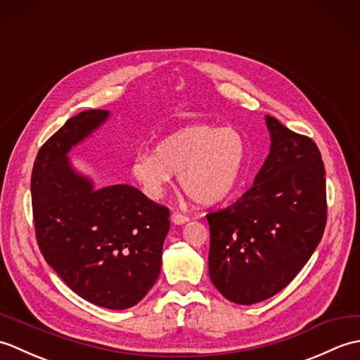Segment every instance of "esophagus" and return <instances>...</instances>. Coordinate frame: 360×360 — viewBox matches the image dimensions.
<instances>
[{
    "label": "esophagus",
    "instance_id": "1",
    "mask_svg": "<svg viewBox=\"0 0 360 360\" xmlns=\"http://www.w3.org/2000/svg\"><path fill=\"white\" fill-rule=\"evenodd\" d=\"M188 219L190 218L186 217V215H182V213H178V212H173L172 213V221H173L174 224H186Z\"/></svg>",
    "mask_w": 360,
    "mask_h": 360
}]
</instances>
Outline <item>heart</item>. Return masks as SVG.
I'll return each mask as SVG.
<instances>
[{
	"label": "heart",
	"instance_id": "1",
	"mask_svg": "<svg viewBox=\"0 0 360 360\" xmlns=\"http://www.w3.org/2000/svg\"><path fill=\"white\" fill-rule=\"evenodd\" d=\"M246 158V142L235 128L195 124L160 141L155 153H137L131 173L145 195L159 198L178 173L181 188L193 202L213 205L233 192Z\"/></svg>",
	"mask_w": 360,
	"mask_h": 360
}]
</instances>
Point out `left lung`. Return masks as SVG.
<instances>
[{"mask_svg":"<svg viewBox=\"0 0 360 360\" xmlns=\"http://www.w3.org/2000/svg\"><path fill=\"white\" fill-rule=\"evenodd\" d=\"M271 153L254 186L205 215L210 280L227 300L263 302L286 288L314 254L326 224L325 165L316 142L266 116Z\"/></svg>","mask_w":360,"mask_h":360,"instance_id":"left-lung-1","label":"left lung"}]
</instances>
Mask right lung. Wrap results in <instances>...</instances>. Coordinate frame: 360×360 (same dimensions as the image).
Here are the masks:
<instances>
[{
    "label": "right lung",
    "instance_id": "right-lung-1",
    "mask_svg": "<svg viewBox=\"0 0 360 360\" xmlns=\"http://www.w3.org/2000/svg\"><path fill=\"white\" fill-rule=\"evenodd\" d=\"M88 110L44 142L30 178L37 243L46 262L75 294L108 309L139 303L155 285L170 212L139 190L94 188L68 153L108 119Z\"/></svg>",
    "mask_w": 360,
    "mask_h": 360
}]
</instances>
